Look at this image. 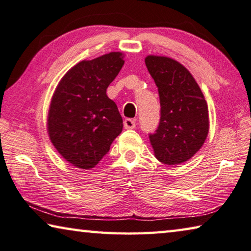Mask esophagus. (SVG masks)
<instances>
[{
	"label": "esophagus",
	"instance_id": "esophagus-1",
	"mask_svg": "<svg viewBox=\"0 0 251 251\" xmlns=\"http://www.w3.org/2000/svg\"><path fill=\"white\" fill-rule=\"evenodd\" d=\"M123 125H125L126 129H129V130L135 128V121L132 120V119H126L125 122H123Z\"/></svg>",
	"mask_w": 251,
	"mask_h": 251
}]
</instances>
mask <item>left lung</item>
<instances>
[{
	"label": "left lung",
	"instance_id": "left-lung-1",
	"mask_svg": "<svg viewBox=\"0 0 251 251\" xmlns=\"http://www.w3.org/2000/svg\"><path fill=\"white\" fill-rule=\"evenodd\" d=\"M146 65L158 87L160 121L149 133L155 158L164 164L190 159L206 140L209 131L207 102L190 72L166 56L149 55Z\"/></svg>",
	"mask_w": 251,
	"mask_h": 251
}]
</instances>
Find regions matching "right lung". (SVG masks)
Masks as SVG:
<instances>
[{"mask_svg":"<svg viewBox=\"0 0 251 251\" xmlns=\"http://www.w3.org/2000/svg\"><path fill=\"white\" fill-rule=\"evenodd\" d=\"M125 64L120 52L82 61L60 81L48 118L49 135L62 157L91 169L109 152L123 121L106 89Z\"/></svg>","mask_w":251,"mask_h":251,"instance_id":"add662e5","label":"right lung"}]
</instances>
